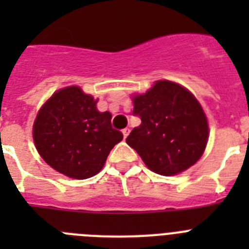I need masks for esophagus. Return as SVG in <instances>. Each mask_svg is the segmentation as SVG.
Returning <instances> with one entry per match:
<instances>
[{
  "mask_svg": "<svg viewBox=\"0 0 249 249\" xmlns=\"http://www.w3.org/2000/svg\"><path fill=\"white\" fill-rule=\"evenodd\" d=\"M122 133H123V137L126 138L127 136H128V133H129V128H127V127H126V128H123Z\"/></svg>",
  "mask_w": 249,
  "mask_h": 249,
  "instance_id": "34e87169",
  "label": "esophagus"
}]
</instances>
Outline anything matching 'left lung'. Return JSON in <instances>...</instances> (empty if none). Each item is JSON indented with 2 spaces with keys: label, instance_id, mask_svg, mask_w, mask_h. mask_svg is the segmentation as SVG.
<instances>
[{
  "label": "left lung",
  "instance_id": "obj_1",
  "mask_svg": "<svg viewBox=\"0 0 249 249\" xmlns=\"http://www.w3.org/2000/svg\"><path fill=\"white\" fill-rule=\"evenodd\" d=\"M132 101L141 124L132 129L126 142L151 171L175 176L201 158L208 141V122L188 89L171 81H157Z\"/></svg>",
  "mask_w": 249,
  "mask_h": 249
}]
</instances>
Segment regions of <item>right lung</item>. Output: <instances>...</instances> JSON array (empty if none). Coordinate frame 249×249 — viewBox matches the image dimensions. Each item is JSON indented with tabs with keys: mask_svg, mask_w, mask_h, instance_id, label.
Here are the masks:
<instances>
[{
	"mask_svg": "<svg viewBox=\"0 0 249 249\" xmlns=\"http://www.w3.org/2000/svg\"><path fill=\"white\" fill-rule=\"evenodd\" d=\"M98 100L77 86L54 92L34 123L39 156L57 172L86 179L100 172L123 135L112 128L111 113L100 112Z\"/></svg>",
	"mask_w": 249,
	"mask_h": 249,
	"instance_id": "right-lung-1",
	"label": "right lung"
}]
</instances>
